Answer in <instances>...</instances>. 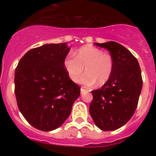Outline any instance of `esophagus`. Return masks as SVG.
Listing matches in <instances>:
<instances>
[{"mask_svg": "<svg viewBox=\"0 0 156 156\" xmlns=\"http://www.w3.org/2000/svg\"><path fill=\"white\" fill-rule=\"evenodd\" d=\"M87 90H86V89H84V88H83V87L81 88V93H82V94H83V93L87 92Z\"/></svg>", "mask_w": 156, "mask_h": 156, "instance_id": "obj_1", "label": "esophagus"}]
</instances>
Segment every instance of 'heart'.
Segmentation results:
<instances>
[{
  "label": "heart",
  "instance_id": "obj_1",
  "mask_svg": "<svg viewBox=\"0 0 156 156\" xmlns=\"http://www.w3.org/2000/svg\"><path fill=\"white\" fill-rule=\"evenodd\" d=\"M65 69L71 80L77 82L84 71L87 73L80 78V83L86 87H92L97 83L102 86L112 77L114 61L109 54L90 45L83 46L75 52V56L68 53L63 61Z\"/></svg>",
  "mask_w": 156,
  "mask_h": 156
}]
</instances>
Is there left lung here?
Returning a JSON list of instances; mask_svg holds the SVG:
<instances>
[{
	"mask_svg": "<svg viewBox=\"0 0 156 156\" xmlns=\"http://www.w3.org/2000/svg\"><path fill=\"white\" fill-rule=\"evenodd\" d=\"M95 44L108 50L114 69L110 79L102 87L91 91L90 114L100 129L115 130L130 120L138 106L143 87L140 66L135 56L118 43Z\"/></svg>",
	"mask_w": 156,
	"mask_h": 156,
	"instance_id": "obj_1",
	"label": "left lung"
}]
</instances>
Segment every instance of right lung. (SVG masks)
Masks as SVG:
<instances>
[{"mask_svg":"<svg viewBox=\"0 0 156 156\" xmlns=\"http://www.w3.org/2000/svg\"><path fill=\"white\" fill-rule=\"evenodd\" d=\"M69 48L50 44L29 50L14 74V92L19 111L33 127L42 131L59 128L70 115L80 95L79 86L65 69Z\"/></svg>","mask_w":156,"mask_h":156,"instance_id":"obj_1","label":"right lung"}]
</instances>
